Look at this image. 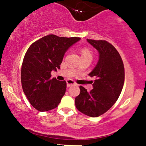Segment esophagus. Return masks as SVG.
Wrapping results in <instances>:
<instances>
[{"label":"esophagus","instance_id":"34e87169","mask_svg":"<svg viewBox=\"0 0 146 146\" xmlns=\"http://www.w3.org/2000/svg\"><path fill=\"white\" fill-rule=\"evenodd\" d=\"M66 84H67V87H70L73 85H76V83L72 80H66Z\"/></svg>","mask_w":146,"mask_h":146}]
</instances>
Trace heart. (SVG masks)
I'll use <instances>...</instances> for the list:
<instances>
[{"label":"heart","mask_w":146,"mask_h":146,"mask_svg":"<svg viewBox=\"0 0 146 146\" xmlns=\"http://www.w3.org/2000/svg\"><path fill=\"white\" fill-rule=\"evenodd\" d=\"M81 55H82V57H84V56H91L92 57L91 53H90V50L87 48H82Z\"/></svg>","instance_id":"heart-1"}]
</instances>
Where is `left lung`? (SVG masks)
<instances>
[{
    "label": "left lung",
    "instance_id": "left-lung-1",
    "mask_svg": "<svg viewBox=\"0 0 146 146\" xmlns=\"http://www.w3.org/2000/svg\"><path fill=\"white\" fill-rule=\"evenodd\" d=\"M100 53V59L89 76L95 80L90 92L80 86V93L75 98L79 111L89 117L103 115L116 102L121 93L125 80L123 61L117 49L108 42L87 39Z\"/></svg>",
    "mask_w": 146,
    "mask_h": 146
}]
</instances>
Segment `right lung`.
Listing matches in <instances>:
<instances>
[{
    "label": "right lung",
    "instance_id": "add662e5",
    "mask_svg": "<svg viewBox=\"0 0 146 146\" xmlns=\"http://www.w3.org/2000/svg\"><path fill=\"white\" fill-rule=\"evenodd\" d=\"M80 40L51 34L34 42L27 49L22 64V87L36 110L44 112L58 107L66 92V82L51 79V73L60 69L65 52Z\"/></svg>",
    "mask_w": 146,
    "mask_h": 146
}]
</instances>
